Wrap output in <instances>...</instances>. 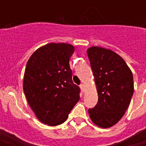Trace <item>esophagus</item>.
<instances>
[{"label":"esophagus","instance_id":"esophagus-1","mask_svg":"<svg viewBox=\"0 0 146 146\" xmlns=\"http://www.w3.org/2000/svg\"><path fill=\"white\" fill-rule=\"evenodd\" d=\"M80 88H81V90H82L83 92H84V89H85V84H81L80 85Z\"/></svg>","mask_w":146,"mask_h":146}]
</instances>
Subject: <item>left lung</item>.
<instances>
[{
    "label": "left lung",
    "instance_id": "left-lung-1",
    "mask_svg": "<svg viewBox=\"0 0 146 146\" xmlns=\"http://www.w3.org/2000/svg\"><path fill=\"white\" fill-rule=\"evenodd\" d=\"M98 92V102L89 109L92 122L108 128L119 121L134 93L133 75L119 54L110 49L92 47L87 51Z\"/></svg>",
    "mask_w": 146,
    "mask_h": 146
}]
</instances>
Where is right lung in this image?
Returning <instances> with one entry per match:
<instances>
[{
    "label": "right lung",
    "mask_w": 146,
    "mask_h": 146,
    "mask_svg": "<svg viewBox=\"0 0 146 146\" xmlns=\"http://www.w3.org/2000/svg\"><path fill=\"white\" fill-rule=\"evenodd\" d=\"M73 45L50 43L38 48L27 62L23 91L37 119L59 125L80 99V89L72 80L70 59Z\"/></svg>",
    "instance_id": "right-lung-1"
}]
</instances>
